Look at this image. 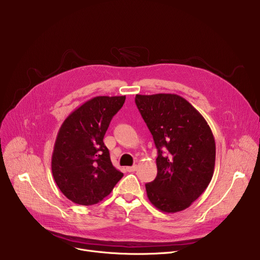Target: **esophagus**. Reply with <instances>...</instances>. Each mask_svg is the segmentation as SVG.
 Listing matches in <instances>:
<instances>
[{"instance_id":"34e87169","label":"esophagus","mask_w":260,"mask_h":260,"mask_svg":"<svg viewBox=\"0 0 260 260\" xmlns=\"http://www.w3.org/2000/svg\"><path fill=\"white\" fill-rule=\"evenodd\" d=\"M137 166H133V167H128V168H126V170H127V172H135V171H137Z\"/></svg>"}]
</instances>
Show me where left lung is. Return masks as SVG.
Segmentation results:
<instances>
[{"label": "left lung", "mask_w": 260, "mask_h": 260, "mask_svg": "<svg viewBox=\"0 0 260 260\" xmlns=\"http://www.w3.org/2000/svg\"><path fill=\"white\" fill-rule=\"evenodd\" d=\"M135 102L158 149L157 177L145 184L147 198L161 212L183 211L212 180L213 133L202 115L178 94H136Z\"/></svg>", "instance_id": "obj_1"}]
</instances>
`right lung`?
Listing matches in <instances>:
<instances>
[{"label": "right lung", "mask_w": 260, "mask_h": 260, "mask_svg": "<svg viewBox=\"0 0 260 260\" xmlns=\"http://www.w3.org/2000/svg\"><path fill=\"white\" fill-rule=\"evenodd\" d=\"M125 95L94 97L68 116L58 132L51 156L53 179L66 198L92 206L111 194L122 178L103 138Z\"/></svg>", "instance_id": "obj_1"}]
</instances>
